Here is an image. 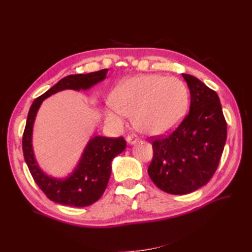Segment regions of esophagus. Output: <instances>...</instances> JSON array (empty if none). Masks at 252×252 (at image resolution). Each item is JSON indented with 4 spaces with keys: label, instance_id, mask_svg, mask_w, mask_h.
I'll return each mask as SVG.
<instances>
[{
    "label": "esophagus",
    "instance_id": "obj_1",
    "mask_svg": "<svg viewBox=\"0 0 252 252\" xmlns=\"http://www.w3.org/2000/svg\"><path fill=\"white\" fill-rule=\"evenodd\" d=\"M126 142H127V144H129V145H134V144H136L138 142V137L134 134L129 135L126 137Z\"/></svg>",
    "mask_w": 252,
    "mask_h": 252
}]
</instances>
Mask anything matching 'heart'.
Masks as SVG:
<instances>
[{
    "mask_svg": "<svg viewBox=\"0 0 252 252\" xmlns=\"http://www.w3.org/2000/svg\"><path fill=\"white\" fill-rule=\"evenodd\" d=\"M106 120L121 126L133 116L138 131L159 136L168 134L182 122L189 105V93L183 81L160 74H142L120 82L111 94Z\"/></svg>",
    "mask_w": 252,
    "mask_h": 252,
    "instance_id": "b5f03b06",
    "label": "heart"
}]
</instances>
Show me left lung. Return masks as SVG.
I'll return each instance as SVG.
<instances>
[{
    "label": "left lung",
    "mask_w": 252,
    "mask_h": 252,
    "mask_svg": "<svg viewBox=\"0 0 252 252\" xmlns=\"http://www.w3.org/2000/svg\"><path fill=\"white\" fill-rule=\"evenodd\" d=\"M182 76L190 93L189 114L170 135L153 142L148 167L154 183L172 195L189 194L210 181L227 134L218 94L196 77Z\"/></svg>",
    "instance_id": "obj_1"
}]
</instances>
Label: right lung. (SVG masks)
Segmentation results:
<instances>
[{"instance_id": "obj_1", "label": "right lung", "mask_w": 252, "mask_h": 252, "mask_svg": "<svg viewBox=\"0 0 252 252\" xmlns=\"http://www.w3.org/2000/svg\"><path fill=\"white\" fill-rule=\"evenodd\" d=\"M108 69L85 74H70L60 80L44 94L32 103L23 136V152L26 163L37 186L52 201L70 207H87L97 201L108 184L111 174V161L126 149L123 137L110 138L95 135L90 138L79 162L72 172L63 179H56L46 174L37 163L33 146L32 132L33 125L43 100L61 91L89 90L106 79Z\"/></svg>"}]
</instances>
